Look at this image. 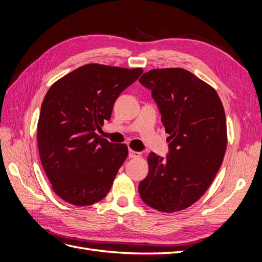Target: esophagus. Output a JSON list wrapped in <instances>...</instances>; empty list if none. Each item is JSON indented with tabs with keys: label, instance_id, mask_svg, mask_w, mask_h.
Returning <instances> with one entry per match:
<instances>
[{
	"label": "esophagus",
	"instance_id": "34e87169",
	"mask_svg": "<svg viewBox=\"0 0 262 262\" xmlns=\"http://www.w3.org/2000/svg\"><path fill=\"white\" fill-rule=\"evenodd\" d=\"M129 158H137L141 156V152L140 151H134L132 149H129Z\"/></svg>",
	"mask_w": 262,
	"mask_h": 262
}]
</instances>
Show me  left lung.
<instances>
[{"instance_id":"left-lung-1","label":"left lung","mask_w":262,"mask_h":262,"mask_svg":"<svg viewBox=\"0 0 262 262\" xmlns=\"http://www.w3.org/2000/svg\"><path fill=\"white\" fill-rule=\"evenodd\" d=\"M139 81L150 90L169 133L166 157L149 152L140 196L159 211L185 209L204 195L223 161V105L214 89L182 68L150 70Z\"/></svg>"}]
</instances>
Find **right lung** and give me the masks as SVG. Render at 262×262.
Segmentation results:
<instances>
[{"label":"right lung","mask_w":262,"mask_h":262,"mask_svg":"<svg viewBox=\"0 0 262 262\" xmlns=\"http://www.w3.org/2000/svg\"><path fill=\"white\" fill-rule=\"evenodd\" d=\"M142 74V68L89 64L50 88L41 106L38 147L61 200L89 206L110 192L128 147L100 138L95 130L111 119L117 98Z\"/></svg>","instance_id":"right-lung-1"}]
</instances>
